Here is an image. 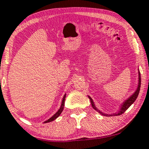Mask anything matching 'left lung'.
I'll return each instance as SVG.
<instances>
[{"label":"left lung","instance_id":"8db88e82","mask_svg":"<svg viewBox=\"0 0 149 149\" xmlns=\"http://www.w3.org/2000/svg\"><path fill=\"white\" fill-rule=\"evenodd\" d=\"M140 86H141V75H140L139 70L138 69V84H137V88H136V89L135 90L134 92L131 95V96H130V97H128L127 99H125V101L120 105L119 110H118V111L115 112V113H111V114L103 113V112L101 111V110L98 109V108L96 107V104L94 103V102H93V99L91 98V97L89 96H88V98L90 99V101H91V106H92L93 108H94V109L96 110L98 113H99L100 114L102 115H104V116H116V115H120L123 114V113H125V112L126 111L130 106H131V105L133 104L134 102L136 101V98H137V96L139 95V93Z\"/></svg>","mask_w":149,"mask_h":149}]
</instances>
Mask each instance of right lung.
<instances>
[{
	"label": "right lung",
	"mask_w": 149,
	"mask_h": 149,
	"mask_svg": "<svg viewBox=\"0 0 149 149\" xmlns=\"http://www.w3.org/2000/svg\"><path fill=\"white\" fill-rule=\"evenodd\" d=\"M65 97H66V93H65L64 96H63V100H62L61 106V107H60L59 110H58V111H57L56 113H55V114L53 115L52 117H51V118H50L48 120H46V121H45V122H43V123H50V122H52V121H53V120H56L57 118H58V117L60 116V115L61 114V113L63 111V108H64L65 101Z\"/></svg>",
	"instance_id": "add662e5"
}]
</instances>
